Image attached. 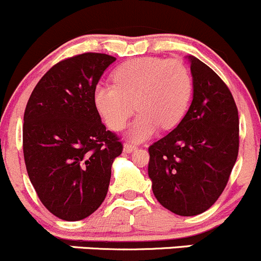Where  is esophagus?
Listing matches in <instances>:
<instances>
[{
    "label": "esophagus",
    "instance_id": "1",
    "mask_svg": "<svg viewBox=\"0 0 261 261\" xmlns=\"http://www.w3.org/2000/svg\"><path fill=\"white\" fill-rule=\"evenodd\" d=\"M136 148H137L136 144H132V143H124V146H123V151H124L125 153H130V152H133Z\"/></svg>",
    "mask_w": 261,
    "mask_h": 261
}]
</instances>
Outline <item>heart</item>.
Returning <instances> with one entry per match:
<instances>
[{
  "label": "heart",
  "mask_w": 261,
  "mask_h": 261,
  "mask_svg": "<svg viewBox=\"0 0 261 261\" xmlns=\"http://www.w3.org/2000/svg\"><path fill=\"white\" fill-rule=\"evenodd\" d=\"M192 95V74L182 62L144 57L118 67L114 85H96L94 101L114 130L124 127L137 108L139 113L128 137L139 142L153 136L160 125L165 129L175 127L187 113Z\"/></svg>",
  "instance_id": "heart-1"
}]
</instances>
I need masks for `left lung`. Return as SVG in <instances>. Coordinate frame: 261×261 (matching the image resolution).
<instances>
[{
	"label": "left lung",
	"mask_w": 261,
	"mask_h": 261,
	"mask_svg": "<svg viewBox=\"0 0 261 261\" xmlns=\"http://www.w3.org/2000/svg\"><path fill=\"white\" fill-rule=\"evenodd\" d=\"M193 101L174 130L149 146L148 176L160 204L179 216L210 210L239 154V112L221 77L188 57Z\"/></svg>",
	"instance_id": "1"
}]
</instances>
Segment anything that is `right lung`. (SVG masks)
<instances>
[{
    "mask_svg": "<svg viewBox=\"0 0 261 261\" xmlns=\"http://www.w3.org/2000/svg\"><path fill=\"white\" fill-rule=\"evenodd\" d=\"M115 61L84 53L54 64L27 104L22 148L44 207L64 221L89 217L107 197L112 165L123 151L95 107L94 90Z\"/></svg>",
    "mask_w": 261,
    "mask_h": 261,
    "instance_id": "add662e5",
    "label": "right lung"
}]
</instances>
